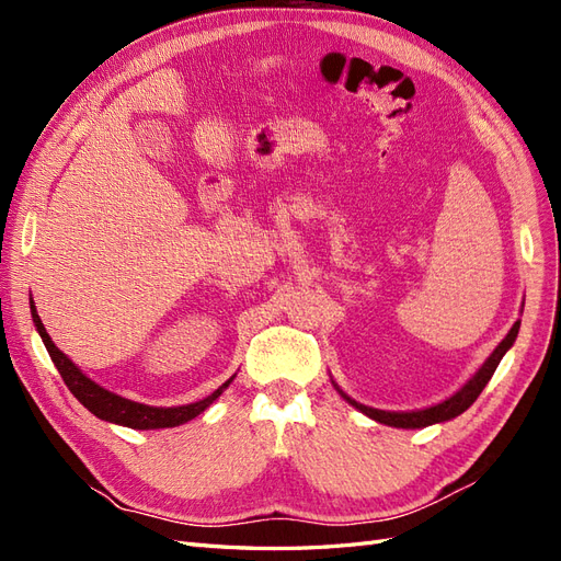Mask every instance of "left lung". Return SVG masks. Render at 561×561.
Segmentation results:
<instances>
[{"instance_id":"obj_1","label":"left lung","mask_w":561,"mask_h":561,"mask_svg":"<svg viewBox=\"0 0 561 561\" xmlns=\"http://www.w3.org/2000/svg\"><path fill=\"white\" fill-rule=\"evenodd\" d=\"M517 332H519V320L511 328V332L505 334L503 342L494 348V353H491L489 358L484 360V365L478 371H474L472 379H468V383H463V388H458L451 398L437 402L433 407H426V410H416V412L375 410V407H367V404H360V402H355L353 398H348L336 383H334V388L339 390V393H342V398L348 404L355 407V410H360L363 414H367L369 419H375L379 423H386V426H393V428H426V426H433V423H443V421L456 419L458 414H463L474 400L480 398V393L484 390V386L489 383V379L494 377V371H496L501 358L507 353V348L515 344Z\"/></svg>"}]
</instances>
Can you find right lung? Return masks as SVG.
Segmentation results:
<instances>
[{
  "instance_id": "obj_1",
  "label": "right lung",
  "mask_w": 561,
  "mask_h": 561,
  "mask_svg": "<svg viewBox=\"0 0 561 561\" xmlns=\"http://www.w3.org/2000/svg\"><path fill=\"white\" fill-rule=\"evenodd\" d=\"M32 309V320H35V328L42 336V342L50 355V360L58 367L60 377L65 381V386L72 390V396L87 407L91 414H95L98 419L110 421V423H118V426H128V428H138V431H154V428H173L180 426V423L192 421L194 416H198L201 412H206L208 407L222 396V390L233 381V377L229 381H225L219 386L213 396L203 398L198 402L192 404H182V407H149L142 402H133L126 400L116 393H110L107 388L98 386L95 381H91L83 371L67 358V355L50 342V336L44 328V322L35 309V301H30Z\"/></svg>"
}]
</instances>
